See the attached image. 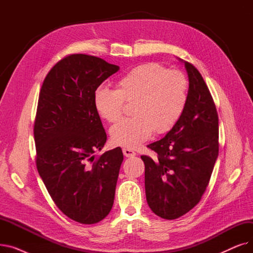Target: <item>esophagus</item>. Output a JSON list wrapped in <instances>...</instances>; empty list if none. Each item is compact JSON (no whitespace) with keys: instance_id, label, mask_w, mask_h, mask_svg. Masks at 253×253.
I'll return each mask as SVG.
<instances>
[{"instance_id":"1","label":"esophagus","mask_w":253,"mask_h":253,"mask_svg":"<svg viewBox=\"0 0 253 253\" xmlns=\"http://www.w3.org/2000/svg\"><path fill=\"white\" fill-rule=\"evenodd\" d=\"M123 154H124V156L125 157H128V158H131V157H134L135 155H136V153L133 151V150H131V149H123Z\"/></svg>"}]
</instances>
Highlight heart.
Masks as SVG:
<instances>
[{"label":"heart","instance_id":"1","mask_svg":"<svg viewBox=\"0 0 253 253\" xmlns=\"http://www.w3.org/2000/svg\"><path fill=\"white\" fill-rule=\"evenodd\" d=\"M188 89V80L181 72L145 63L120 79L117 90L96 88L93 104L101 119L113 123L122 116L124 100L134 101V117L118 122L110 134L114 144L135 149L151 138L154 131L163 134L174 127L187 104Z\"/></svg>","mask_w":253,"mask_h":253}]
</instances>
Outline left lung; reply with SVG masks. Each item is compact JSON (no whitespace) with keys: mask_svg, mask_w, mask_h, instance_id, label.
I'll return each instance as SVG.
<instances>
[{"mask_svg":"<svg viewBox=\"0 0 253 253\" xmlns=\"http://www.w3.org/2000/svg\"><path fill=\"white\" fill-rule=\"evenodd\" d=\"M188 100L177 123L160 140L148 145L157 153L144 163L147 201L155 214L175 219L194 208L206 191L218 156V116L201 74L190 62Z\"/></svg>","mask_w":253,"mask_h":253,"instance_id":"8db88e82","label":"left lung"}]
</instances>
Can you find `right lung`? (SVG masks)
I'll return each instance as SVG.
<instances>
[{"label": "right lung", "instance_id": "right-lung-1", "mask_svg": "<svg viewBox=\"0 0 253 253\" xmlns=\"http://www.w3.org/2000/svg\"><path fill=\"white\" fill-rule=\"evenodd\" d=\"M118 65L86 54L58 61L39 95L34 135L37 168L53 201L71 219L102 220L114 204L121 148L101 151L106 133L93 104V93Z\"/></svg>", "mask_w": 253, "mask_h": 253}]
</instances>
